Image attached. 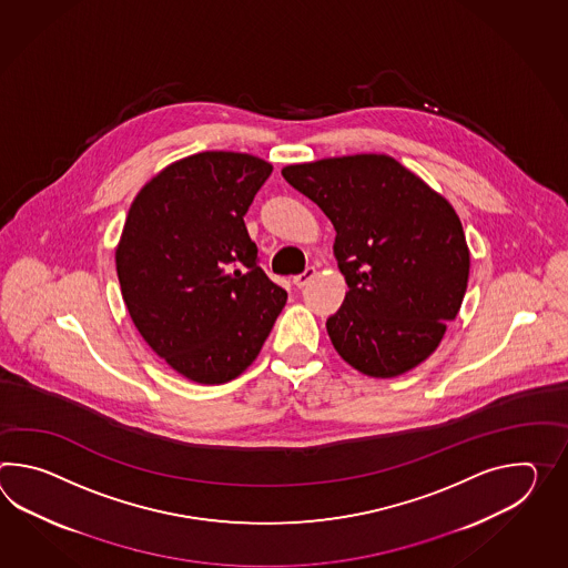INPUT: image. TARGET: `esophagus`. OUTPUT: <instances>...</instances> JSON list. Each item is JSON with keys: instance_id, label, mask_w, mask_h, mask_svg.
<instances>
[{"instance_id": "obj_1", "label": "esophagus", "mask_w": 568, "mask_h": 568, "mask_svg": "<svg viewBox=\"0 0 568 568\" xmlns=\"http://www.w3.org/2000/svg\"><path fill=\"white\" fill-rule=\"evenodd\" d=\"M315 277V266H307L305 271H303L302 275H295L293 277V285L297 287V290H302V287H305L312 278Z\"/></svg>"}]
</instances>
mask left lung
Returning a JSON list of instances; mask_svg holds the SVG:
<instances>
[{
	"label": "left lung",
	"mask_w": 568,
	"mask_h": 568,
	"mask_svg": "<svg viewBox=\"0 0 568 568\" xmlns=\"http://www.w3.org/2000/svg\"><path fill=\"white\" fill-rule=\"evenodd\" d=\"M336 230L346 278L326 328L336 353L375 378L404 375L440 346L467 291L470 253L450 202L389 154L283 166Z\"/></svg>",
	"instance_id": "8db88e82"
}]
</instances>
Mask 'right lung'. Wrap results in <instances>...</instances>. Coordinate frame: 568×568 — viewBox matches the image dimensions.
I'll list each match as a JSON object with an SVG mask.
<instances>
[{
	"mask_svg": "<svg viewBox=\"0 0 568 568\" xmlns=\"http://www.w3.org/2000/svg\"><path fill=\"white\" fill-rule=\"evenodd\" d=\"M273 164L246 152L179 159L139 191L115 271L140 336L179 375L222 385L261 353L287 293L256 263L244 215Z\"/></svg>",
	"mask_w": 568,
	"mask_h": 568,
	"instance_id": "obj_1",
	"label": "right lung"
}]
</instances>
